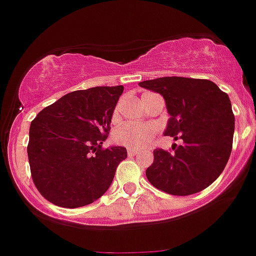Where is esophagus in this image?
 Returning <instances> with one entry per match:
<instances>
[{
  "label": "esophagus",
  "mask_w": 256,
  "mask_h": 256,
  "mask_svg": "<svg viewBox=\"0 0 256 256\" xmlns=\"http://www.w3.org/2000/svg\"><path fill=\"white\" fill-rule=\"evenodd\" d=\"M138 153H139V150H131V148H128V156H136Z\"/></svg>",
  "instance_id": "obj_1"
}]
</instances>
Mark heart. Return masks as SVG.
I'll use <instances>...</instances> for the list:
<instances>
[{
	"label": "heart",
	"mask_w": 256,
	"mask_h": 256,
	"mask_svg": "<svg viewBox=\"0 0 256 256\" xmlns=\"http://www.w3.org/2000/svg\"><path fill=\"white\" fill-rule=\"evenodd\" d=\"M146 95L148 94H146L144 96H146ZM118 116L120 106H117L112 113L113 121L118 120ZM154 135L156 128L150 124L139 125V124L128 122V124H124V125L116 128L114 132H113V140L117 144L128 146L131 150H143V148H146V146L152 143Z\"/></svg>",
	"instance_id": "1"
}]
</instances>
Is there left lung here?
Wrapping results in <instances>:
<instances>
[{
  "instance_id": "8db88e82",
  "label": "left lung",
  "mask_w": 256,
  "mask_h": 256,
  "mask_svg": "<svg viewBox=\"0 0 256 256\" xmlns=\"http://www.w3.org/2000/svg\"><path fill=\"white\" fill-rule=\"evenodd\" d=\"M139 86L164 96L170 114L165 135L182 146L153 150L146 179L157 190L174 196L201 192L214 183L230 160L234 114L226 92L212 81L186 77H161Z\"/></svg>"
}]
</instances>
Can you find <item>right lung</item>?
Returning a JSON list of instances; mask_svg holds the SVG:
<instances>
[{
    "mask_svg": "<svg viewBox=\"0 0 256 256\" xmlns=\"http://www.w3.org/2000/svg\"><path fill=\"white\" fill-rule=\"evenodd\" d=\"M124 86L72 91L30 122L26 146L33 183L48 202L66 208L106 192L126 148H103Z\"/></svg>",
    "mask_w": 256,
    "mask_h": 256,
    "instance_id": "add662e5",
    "label": "right lung"
}]
</instances>
